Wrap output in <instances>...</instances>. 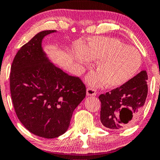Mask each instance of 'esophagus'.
<instances>
[{
	"label": "esophagus",
	"instance_id": "1",
	"mask_svg": "<svg viewBox=\"0 0 160 160\" xmlns=\"http://www.w3.org/2000/svg\"><path fill=\"white\" fill-rule=\"evenodd\" d=\"M97 95V92L95 88H88L86 89V95L87 96H95Z\"/></svg>",
	"mask_w": 160,
	"mask_h": 160
}]
</instances>
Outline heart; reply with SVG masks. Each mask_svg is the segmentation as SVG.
<instances>
[{
    "label": "heart",
    "instance_id": "heart-1",
    "mask_svg": "<svg viewBox=\"0 0 160 160\" xmlns=\"http://www.w3.org/2000/svg\"><path fill=\"white\" fill-rule=\"evenodd\" d=\"M85 51L92 59L98 60L97 69L99 72L92 73L86 79L88 83L95 86L103 85L106 81L110 88L124 85L135 76L142 65L139 51L115 38H92ZM75 60L83 63L88 59L82 51H78Z\"/></svg>",
    "mask_w": 160,
    "mask_h": 160
}]
</instances>
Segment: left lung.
<instances>
[{"mask_svg": "<svg viewBox=\"0 0 160 160\" xmlns=\"http://www.w3.org/2000/svg\"><path fill=\"white\" fill-rule=\"evenodd\" d=\"M147 80V72L142 71L124 85L99 96L103 126L121 130L135 123L148 95Z\"/></svg>", "mask_w": 160, "mask_h": 160, "instance_id": "obj_1", "label": "left lung"}]
</instances>
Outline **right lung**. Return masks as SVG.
Instances as JSON below:
<instances>
[{
	"instance_id": "add662e5",
	"label": "right lung",
	"mask_w": 160,
	"mask_h": 160,
	"mask_svg": "<svg viewBox=\"0 0 160 160\" xmlns=\"http://www.w3.org/2000/svg\"><path fill=\"white\" fill-rule=\"evenodd\" d=\"M39 32L21 48L13 59L10 92L17 116L34 135L53 138L70 125L73 112L86 97V86L51 62L42 48Z\"/></svg>"
}]
</instances>
